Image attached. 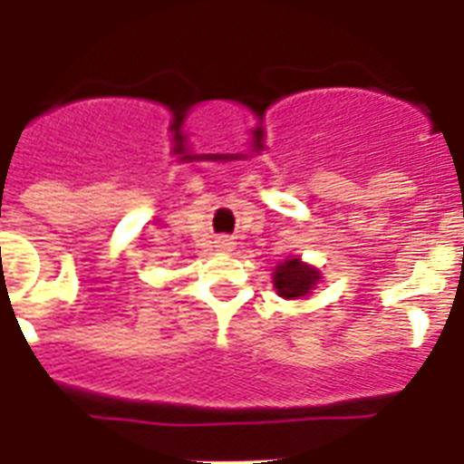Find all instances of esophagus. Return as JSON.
<instances>
[{
    "instance_id": "34e87169",
    "label": "esophagus",
    "mask_w": 464,
    "mask_h": 464,
    "mask_svg": "<svg viewBox=\"0 0 464 464\" xmlns=\"http://www.w3.org/2000/svg\"><path fill=\"white\" fill-rule=\"evenodd\" d=\"M216 248H218V251H223V253H229V251H235V241L232 239H227V237H223V239H218L216 241Z\"/></svg>"
}]
</instances>
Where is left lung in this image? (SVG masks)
<instances>
[{
  "label": "left lung",
  "instance_id": "obj_1",
  "mask_svg": "<svg viewBox=\"0 0 464 464\" xmlns=\"http://www.w3.org/2000/svg\"><path fill=\"white\" fill-rule=\"evenodd\" d=\"M321 269L304 262L299 256H288L274 267L272 283L278 297L283 299H304L321 283Z\"/></svg>",
  "mask_w": 464,
  "mask_h": 464
}]
</instances>
